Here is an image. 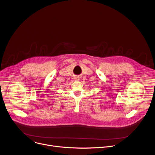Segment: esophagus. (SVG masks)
<instances>
[{
  "mask_svg": "<svg viewBox=\"0 0 155 155\" xmlns=\"http://www.w3.org/2000/svg\"><path fill=\"white\" fill-rule=\"evenodd\" d=\"M75 79H76V80H78V78H75Z\"/></svg>",
  "mask_w": 155,
  "mask_h": 155,
  "instance_id": "obj_1",
  "label": "esophagus"
}]
</instances>
